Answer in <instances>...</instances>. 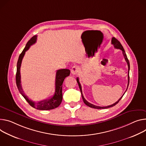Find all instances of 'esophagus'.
Returning a JSON list of instances; mask_svg holds the SVG:
<instances>
[{"label": "esophagus", "instance_id": "34e87169", "mask_svg": "<svg viewBox=\"0 0 146 146\" xmlns=\"http://www.w3.org/2000/svg\"><path fill=\"white\" fill-rule=\"evenodd\" d=\"M78 71H79V68L77 66H74L71 69V73H72V74H73L74 75L77 74L78 73Z\"/></svg>", "mask_w": 146, "mask_h": 146}]
</instances>
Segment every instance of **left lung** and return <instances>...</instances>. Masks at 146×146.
Listing matches in <instances>:
<instances>
[{
	"mask_svg": "<svg viewBox=\"0 0 146 146\" xmlns=\"http://www.w3.org/2000/svg\"><path fill=\"white\" fill-rule=\"evenodd\" d=\"M112 41V44L114 46L115 48L119 49L122 50V54H123V56H124L126 62L127 63V66H128V72H129V73H128V83H127V89L128 86H129V69H130V63H129V60H128V59H127V55H126V53H125V50H124V49H123L122 45H121V42H119V41L117 40V39H116L115 37H113V38H112V41ZM76 80H77V83H78V84L79 88H80V91H81L82 96V98H83V102H84V103L86 105H87L88 107H90V108H95V109H106V108H108L113 107V106H115L116 104H117L119 102V101L121 100V99L122 98V97L123 96V95H124L125 93H125L123 94V95L120 98H119V99L118 100V101H117L115 103H114V104H112V105H111L107 106V107H99V106H96V105H93V104H92L88 102L86 100V99L84 98V96H83V95L82 90V86H81V84H80V82H79V80H78V77L77 78ZM127 89H126V90H127ZM126 91H125V92H126Z\"/></svg>",
	"mask_w": 146,
	"mask_h": 146,
	"instance_id": "1",
	"label": "left lung"
}]
</instances>
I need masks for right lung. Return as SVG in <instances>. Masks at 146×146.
Returning a JSON list of instances; mask_svg holds the SVG:
<instances>
[{
  "label": "right lung",
  "instance_id": "1",
  "mask_svg": "<svg viewBox=\"0 0 146 146\" xmlns=\"http://www.w3.org/2000/svg\"><path fill=\"white\" fill-rule=\"evenodd\" d=\"M36 35L33 36L28 42L26 44L24 49L22 51L21 54L20 55L17 64V72L16 76V84L18 90L20 94L27 101V102L32 107L39 110H50L55 109L58 107L62 101V84L64 78L70 75V71L69 69H63L58 70L56 73L55 78V91L54 96L50 97L49 99H46L43 101H39L37 103L35 102L29 98V97L25 95L24 92L21 84V75H20V68L22 62V60L25 55V52L27 51L30 47L31 45L34 44L36 41Z\"/></svg>",
  "mask_w": 146,
  "mask_h": 146
}]
</instances>
